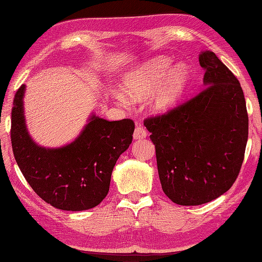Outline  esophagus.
I'll return each mask as SVG.
<instances>
[{
  "instance_id": "obj_1",
  "label": "esophagus",
  "mask_w": 262,
  "mask_h": 262,
  "mask_svg": "<svg viewBox=\"0 0 262 262\" xmlns=\"http://www.w3.org/2000/svg\"><path fill=\"white\" fill-rule=\"evenodd\" d=\"M146 137V130L142 126H137L134 132V140H141Z\"/></svg>"
}]
</instances>
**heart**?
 I'll return each instance as SVG.
<instances>
[{
  "mask_svg": "<svg viewBox=\"0 0 262 262\" xmlns=\"http://www.w3.org/2000/svg\"><path fill=\"white\" fill-rule=\"evenodd\" d=\"M169 60L158 58L143 66L142 68L128 75L122 89L126 95L133 99L151 95V105L157 111H167L175 105L181 99L188 83V70L185 66L179 64L169 71Z\"/></svg>",
  "mask_w": 262,
  "mask_h": 262,
  "instance_id": "b5f03b06",
  "label": "heart"
}]
</instances>
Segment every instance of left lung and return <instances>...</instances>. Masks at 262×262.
Listing matches in <instances>:
<instances>
[{
	"label": "left lung",
	"instance_id": "1",
	"mask_svg": "<svg viewBox=\"0 0 262 262\" xmlns=\"http://www.w3.org/2000/svg\"><path fill=\"white\" fill-rule=\"evenodd\" d=\"M204 89L144 126L156 146L162 191L179 206H200L233 186L244 160L249 117L236 77L211 51L199 56Z\"/></svg>",
	"mask_w": 262,
	"mask_h": 262
}]
</instances>
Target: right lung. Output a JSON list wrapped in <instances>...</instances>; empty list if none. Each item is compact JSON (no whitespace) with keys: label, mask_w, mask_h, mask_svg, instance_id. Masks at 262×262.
<instances>
[{"label":"right lung","mask_w":262,"mask_h":262,"mask_svg":"<svg viewBox=\"0 0 262 262\" xmlns=\"http://www.w3.org/2000/svg\"><path fill=\"white\" fill-rule=\"evenodd\" d=\"M24 93L21 85L14 95L10 134L14 159L26 181L56 209L81 211L96 207L109 192L118 158L132 143L134 121L92 116L73 143L59 148L40 147L25 125Z\"/></svg>","instance_id":"obj_1"}]
</instances>
